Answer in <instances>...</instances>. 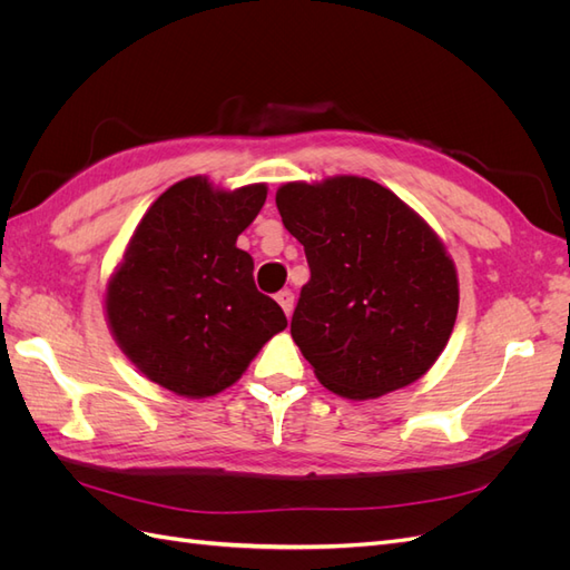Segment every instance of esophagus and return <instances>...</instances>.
<instances>
[{"instance_id": "1", "label": "esophagus", "mask_w": 570, "mask_h": 570, "mask_svg": "<svg viewBox=\"0 0 570 570\" xmlns=\"http://www.w3.org/2000/svg\"><path fill=\"white\" fill-rule=\"evenodd\" d=\"M275 302L281 304L285 316L289 318V316H292V308H295V295H292L289 289H283V292H278V295H275Z\"/></svg>"}]
</instances>
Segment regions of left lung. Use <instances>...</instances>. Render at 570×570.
<instances>
[{
  "mask_svg": "<svg viewBox=\"0 0 570 570\" xmlns=\"http://www.w3.org/2000/svg\"><path fill=\"white\" fill-rule=\"evenodd\" d=\"M275 204L312 268L289 331L318 383L361 402L433 368L456 323L459 275L425 218L361 176L283 183Z\"/></svg>",
  "mask_w": 570,
  "mask_h": 570,
  "instance_id": "1",
  "label": "left lung"
}]
</instances>
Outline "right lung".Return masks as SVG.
Returning <instances> with one entry per match:
<instances>
[{"label": "right lung", "instance_id": "obj_1", "mask_svg": "<svg viewBox=\"0 0 570 570\" xmlns=\"http://www.w3.org/2000/svg\"><path fill=\"white\" fill-rule=\"evenodd\" d=\"M266 183L170 185L137 223L105 287L107 325L130 364L159 387L204 400L235 385L287 327L254 285L237 237L262 212Z\"/></svg>", "mask_w": 570, "mask_h": 570}]
</instances>
